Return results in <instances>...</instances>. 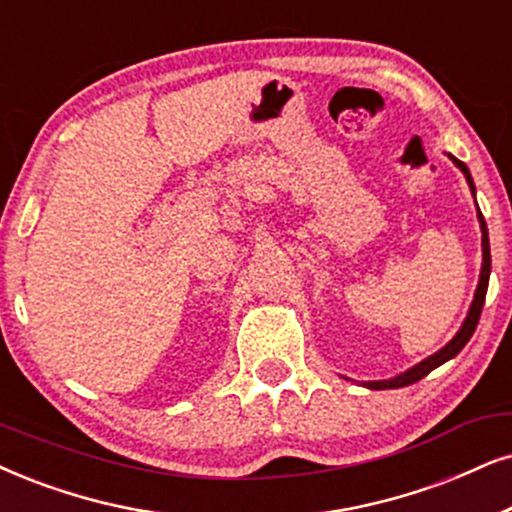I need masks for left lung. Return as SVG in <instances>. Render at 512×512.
Masks as SVG:
<instances>
[{
    "label": "left lung",
    "instance_id": "left-lung-1",
    "mask_svg": "<svg viewBox=\"0 0 512 512\" xmlns=\"http://www.w3.org/2000/svg\"><path fill=\"white\" fill-rule=\"evenodd\" d=\"M451 160H454V165L458 167L465 174V181H468L472 196H475V184H472V177H470V170L468 165L461 163V160L454 158V155H449ZM477 205V203H475ZM477 219H480V229H482V271H480V283H477V290H475V300L470 304V312L465 316L461 331L454 335V340L449 342V345H444L439 352L432 354L425 361H420L409 371H404L397 378H390V380H373V383H364L366 387H371V390H397V387H406V385H413L418 383L420 378H425L430 371H435L437 366H442L444 361L454 359L461 349L468 345V340L472 338V333H475L477 328V321H480V314H482V307H484V297H487V288H489V274H491V252H489V234H487V222H484L480 208H477Z\"/></svg>",
    "mask_w": 512,
    "mask_h": 512
}]
</instances>
